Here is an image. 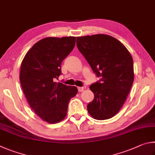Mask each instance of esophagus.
<instances>
[{
	"mask_svg": "<svg viewBox=\"0 0 155 155\" xmlns=\"http://www.w3.org/2000/svg\"><path fill=\"white\" fill-rule=\"evenodd\" d=\"M84 89H85V88H84L83 87H78V91H79V92H82Z\"/></svg>",
	"mask_w": 155,
	"mask_h": 155,
	"instance_id": "esophagus-1",
	"label": "esophagus"
}]
</instances>
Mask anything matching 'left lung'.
<instances>
[{
	"label": "left lung",
	"mask_w": 155,
	"mask_h": 155,
	"mask_svg": "<svg viewBox=\"0 0 155 155\" xmlns=\"http://www.w3.org/2000/svg\"><path fill=\"white\" fill-rule=\"evenodd\" d=\"M77 46L100 77L89 87L94 99L87 110L95 119H110L121 108L133 85V59L120 41L109 35L77 37Z\"/></svg>",
	"instance_id": "8db88e82"
}]
</instances>
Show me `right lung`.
<instances>
[{"mask_svg": "<svg viewBox=\"0 0 155 155\" xmlns=\"http://www.w3.org/2000/svg\"><path fill=\"white\" fill-rule=\"evenodd\" d=\"M76 37H47L38 41L21 62V85L28 102L45 121L56 123L67 114L70 99L78 89L55 79L61 74L62 61L74 49Z\"/></svg>", "mask_w": 155, "mask_h": 155, "instance_id": "add662e5", "label": "right lung"}]
</instances>
